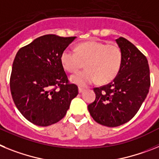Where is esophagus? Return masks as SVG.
Masks as SVG:
<instances>
[{"instance_id": "obj_1", "label": "esophagus", "mask_w": 159, "mask_h": 159, "mask_svg": "<svg viewBox=\"0 0 159 159\" xmlns=\"http://www.w3.org/2000/svg\"><path fill=\"white\" fill-rule=\"evenodd\" d=\"M84 90H85V89H84V88L78 87V92H79V93H82Z\"/></svg>"}]
</instances>
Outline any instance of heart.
<instances>
[{"label": "heart", "instance_id": "obj_1", "mask_svg": "<svg viewBox=\"0 0 159 159\" xmlns=\"http://www.w3.org/2000/svg\"><path fill=\"white\" fill-rule=\"evenodd\" d=\"M86 69L70 77V81L81 86L96 82H107L118 74L121 62L122 52L116 43L91 40L76 46L75 50L66 48L61 54V63L69 72H75L83 66Z\"/></svg>", "mask_w": 159, "mask_h": 159}]
</instances>
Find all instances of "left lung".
I'll return each instance as SVG.
<instances>
[{
    "mask_svg": "<svg viewBox=\"0 0 159 159\" xmlns=\"http://www.w3.org/2000/svg\"><path fill=\"white\" fill-rule=\"evenodd\" d=\"M122 52V62L110 83L94 88L96 98L88 106L95 121L115 127L129 121L137 114L149 93L150 68L146 56L124 38L116 39Z\"/></svg>",
    "mask_w": 159,
    "mask_h": 159,
    "instance_id": "8db88e82",
    "label": "left lung"
}]
</instances>
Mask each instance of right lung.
<instances>
[{"mask_svg":"<svg viewBox=\"0 0 159 159\" xmlns=\"http://www.w3.org/2000/svg\"><path fill=\"white\" fill-rule=\"evenodd\" d=\"M76 37L47 34L36 38L16 53L10 90L16 108L34 125L48 126L66 114L78 88L69 82L61 54Z\"/></svg>","mask_w":159,"mask_h":159,"instance_id":"right-lung-1","label":"right lung"}]
</instances>
